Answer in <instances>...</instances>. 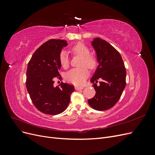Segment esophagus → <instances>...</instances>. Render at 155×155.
<instances>
[{
  "mask_svg": "<svg viewBox=\"0 0 155 155\" xmlns=\"http://www.w3.org/2000/svg\"><path fill=\"white\" fill-rule=\"evenodd\" d=\"M84 87H79V86H76L75 87V89L77 91H79V90H81V89H83Z\"/></svg>",
  "mask_w": 155,
  "mask_h": 155,
  "instance_id": "esophagus-1",
  "label": "esophagus"
}]
</instances>
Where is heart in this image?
Segmentation results:
<instances>
[{"instance_id":"heart-1","label":"heart","mask_w":155,"mask_h":155,"mask_svg":"<svg viewBox=\"0 0 155 155\" xmlns=\"http://www.w3.org/2000/svg\"><path fill=\"white\" fill-rule=\"evenodd\" d=\"M71 51L75 54L81 57L80 66L81 67L74 68L70 70L65 74V79L70 83L75 85H82L85 82V79L88 76V68L92 69L96 67V58L90 54V50L83 43H78L71 47ZM59 62L61 67L64 68L68 67L70 59L68 54L66 51H62L59 54Z\"/></svg>"}]
</instances>
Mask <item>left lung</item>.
<instances>
[{
    "label": "left lung",
    "instance_id": "1",
    "mask_svg": "<svg viewBox=\"0 0 155 155\" xmlns=\"http://www.w3.org/2000/svg\"><path fill=\"white\" fill-rule=\"evenodd\" d=\"M99 63L91 81L96 91L94 97L88 100L96 110L110 109L118 101L126 85V70L120 54L106 41L95 38L92 42ZM101 79L100 85L97 80Z\"/></svg>",
    "mask_w": 155,
    "mask_h": 155
}]
</instances>
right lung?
<instances>
[{"label":"right lung","instance_id":"obj_1","mask_svg":"<svg viewBox=\"0 0 155 155\" xmlns=\"http://www.w3.org/2000/svg\"><path fill=\"white\" fill-rule=\"evenodd\" d=\"M61 39H50L36 50L28 64L26 88L35 107L41 112L56 115L68 107L74 87L63 82L55 87V78L61 79L59 54L67 46Z\"/></svg>","mask_w":155,"mask_h":155}]
</instances>
